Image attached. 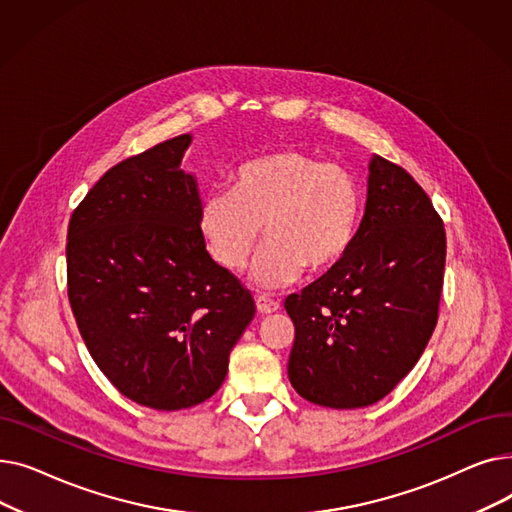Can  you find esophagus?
<instances>
[{
	"label": "esophagus",
	"instance_id": "obj_1",
	"mask_svg": "<svg viewBox=\"0 0 512 512\" xmlns=\"http://www.w3.org/2000/svg\"><path fill=\"white\" fill-rule=\"evenodd\" d=\"M255 305H257V311L261 315H270V313H276L280 309V303L270 299V297H257L255 299Z\"/></svg>",
	"mask_w": 512,
	"mask_h": 512
}]
</instances>
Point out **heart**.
Returning a JSON list of instances; mask_svg holds the SVG:
<instances>
[{
  "label": "heart",
  "instance_id": "b5f03b06",
  "mask_svg": "<svg viewBox=\"0 0 512 512\" xmlns=\"http://www.w3.org/2000/svg\"><path fill=\"white\" fill-rule=\"evenodd\" d=\"M361 215L357 180L342 166L282 149L242 164L232 191H211L199 207V232L211 257L240 272L261 240L251 280L278 290L297 280L305 267L326 272L351 249Z\"/></svg>",
  "mask_w": 512,
  "mask_h": 512
}]
</instances>
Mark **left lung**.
Wrapping results in <instances>:
<instances>
[{"label": "left lung", "mask_w": 512, "mask_h": 512, "mask_svg": "<svg viewBox=\"0 0 512 512\" xmlns=\"http://www.w3.org/2000/svg\"><path fill=\"white\" fill-rule=\"evenodd\" d=\"M446 234L423 188L373 155L361 226L344 259L284 301L294 324L288 380L305 400L361 409L423 355L438 321Z\"/></svg>", "instance_id": "obj_1"}]
</instances>
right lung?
<instances>
[{"label":"right lung","instance_id":"1","mask_svg":"<svg viewBox=\"0 0 512 512\" xmlns=\"http://www.w3.org/2000/svg\"><path fill=\"white\" fill-rule=\"evenodd\" d=\"M193 134L107 170L68 226V299L89 353L126 398L157 411L220 390L255 317L251 292L199 232V186L180 164Z\"/></svg>","mask_w":512,"mask_h":512}]
</instances>
